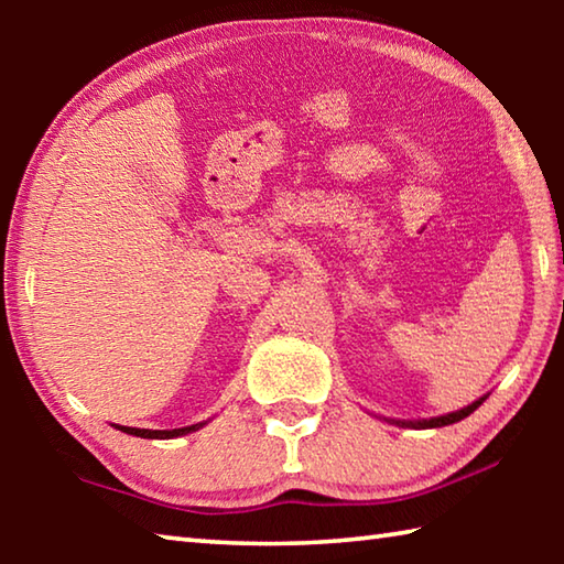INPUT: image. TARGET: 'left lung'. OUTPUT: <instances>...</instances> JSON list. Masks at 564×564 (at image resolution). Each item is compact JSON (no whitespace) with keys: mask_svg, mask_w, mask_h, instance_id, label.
<instances>
[{"mask_svg":"<svg viewBox=\"0 0 564 564\" xmlns=\"http://www.w3.org/2000/svg\"><path fill=\"white\" fill-rule=\"evenodd\" d=\"M482 400H475L473 405H467L463 410H455V413H447V415H441V417H431V420H417V423H408V425H415V427H443V425H451V423H457V420H463L473 413V410H477L482 405ZM405 425V423H403Z\"/></svg>","mask_w":564,"mask_h":564,"instance_id":"obj_1","label":"left lung"}]
</instances>
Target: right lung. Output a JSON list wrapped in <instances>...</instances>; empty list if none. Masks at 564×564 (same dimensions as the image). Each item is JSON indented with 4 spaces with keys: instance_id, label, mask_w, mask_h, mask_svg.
Segmentation results:
<instances>
[{
    "instance_id": "add662e5",
    "label": "right lung",
    "mask_w": 564,
    "mask_h": 564,
    "mask_svg": "<svg viewBox=\"0 0 564 564\" xmlns=\"http://www.w3.org/2000/svg\"><path fill=\"white\" fill-rule=\"evenodd\" d=\"M204 423L198 425H188V427H174V431H147V427H123L119 425L123 433L129 435H137V437H151V441H166V437H178V435H186V433H194L202 427Z\"/></svg>"
}]
</instances>
